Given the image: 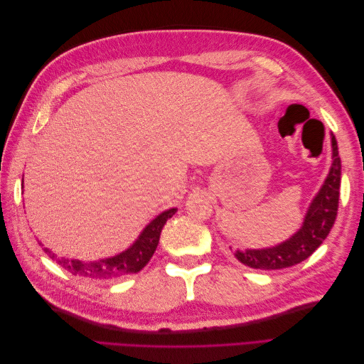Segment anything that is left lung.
<instances>
[{"mask_svg":"<svg viewBox=\"0 0 364 364\" xmlns=\"http://www.w3.org/2000/svg\"><path fill=\"white\" fill-rule=\"evenodd\" d=\"M333 165L329 170L328 178L323 186L314 197L310 209L305 215L302 228L287 241L279 246L259 250H235V258L246 264L252 269L264 270H279L285 267H291L306 259L311 253L323 243L331 230L338 209V196H340V174L341 162L338 156L337 141L333 136Z\"/></svg>","mask_w":364,"mask_h":364,"instance_id":"8db88e82","label":"left lung"}]
</instances>
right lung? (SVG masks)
<instances>
[{"label":"right lung","mask_w":364,"mask_h":364,"mask_svg":"<svg viewBox=\"0 0 364 364\" xmlns=\"http://www.w3.org/2000/svg\"><path fill=\"white\" fill-rule=\"evenodd\" d=\"M176 211H178V209L171 208L168 211H164L162 214H159L150 225H147L144 230H142V234L135 241L134 246L114 258L83 262L80 259L59 258L54 255V253H51V250H48L47 247H43V252H46L51 259L56 261L60 267L75 274V277H83L90 279H115L119 277H126V274L139 272L150 261L153 253H155L158 247L164 225L167 223L168 218L174 215Z\"/></svg>","instance_id":"right-lung-1"}]
</instances>
